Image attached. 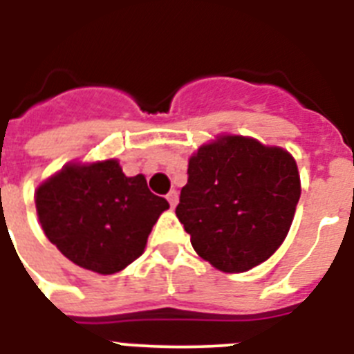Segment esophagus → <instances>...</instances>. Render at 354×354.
<instances>
[{
    "label": "esophagus",
    "instance_id": "1",
    "mask_svg": "<svg viewBox=\"0 0 354 354\" xmlns=\"http://www.w3.org/2000/svg\"><path fill=\"white\" fill-rule=\"evenodd\" d=\"M167 202L171 203L172 209L176 207V203H178V192H176V191H171V192H169V194H167Z\"/></svg>",
    "mask_w": 354,
    "mask_h": 354
}]
</instances>
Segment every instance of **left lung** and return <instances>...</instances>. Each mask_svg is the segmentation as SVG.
Returning a JSON list of instances; mask_svg holds the SVG:
<instances>
[{"label":"left lung","instance_id":"8db88e82","mask_svg":"<svg viewBox=\"0 0 354 354\" xmlns=\"http://www.w3.org/2000/svg\"><path fill=\"white\" fill-rule=\"evenodd\" d=\"M187 174L176 216L212 267L249 271L286 240L300 200V174L287 151L222 136L198 149Z\"/></svg>","mask_w":354,"mask_h":354}]
</instances>
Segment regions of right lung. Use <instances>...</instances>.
Instances as JSON below:
<instances>
[{
    "instance_id": "obj_1",
    "label": "right lung",
    "mask_w": 354,
    "mask_h": 354,
    "mask_svg": "<svg viewBox=\"0 0 354 354\" xmlns=\"http://www.w3.org/2000/svg\"><path fill=\"white\" fill-rule=\"evenodd\" d=\"M169 203L143 174L125 176L118 160L68 163L36 191L47 238L76 266L112 274L142 257L152 225Z\"/></svg>"
}]
</instances>
